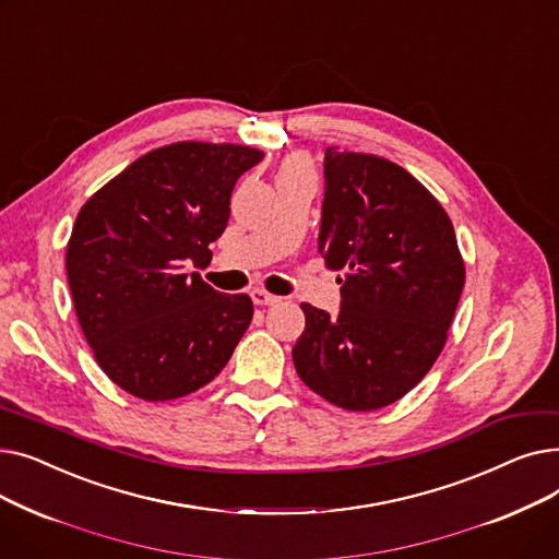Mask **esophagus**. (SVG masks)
I'll return each mask as SVG.
<instances>
[{
    "label": "esophagus",
    "mask_w": 559,
    "mask_h": 559,
    "mask_svg": "<svg viewBox=\"0 0 559 559\" xmlns=\"http://www.w3.org/2000/svg\"><path fill=\"white\" fill-rule=\"evenodd\" d=\"M251 299H253L255 306H274V304H278V297L270 295V292L262 289V287L251 289Z\"/></svg>",
    "instance_id": "esophagus-1"
}]
</instances>
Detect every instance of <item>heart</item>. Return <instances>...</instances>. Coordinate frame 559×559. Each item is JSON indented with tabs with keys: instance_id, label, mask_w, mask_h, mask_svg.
I'll return each instance as SVG.
<instances>
[{
	"instance_id": "b5f03b06",
	"label": "heart",
	"mask_w": 559,
	"mask_h": 559,
	"mask_svg": "<svg viewBox=\"0 0 559 559\" xmlns=\"http://www.w3.org/2000/svg\"><path fill=\"white\" fill-rule=\"evenodd\" d=\"M283 171H312V169H310V165H308L306 158L295 156V158H289V160L283 163V167H281L278 174H283Z\"/></svg>"
}]
</instances>
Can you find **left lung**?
Instances as JSON below:
<instances>
[{
    "label": "left lung",
    "instance_id": "obj_1",
    "mask_svg": "<svg viewBox=\"0 0 559 559\" xmlns=\"http://www.w3.org/2000/svg\"><path fill=\"white\" fill-rule=\"evenodd\" d=\"M319 253L344 270L337 317L301 304L292 348L304 383L344 409L369 413L413 390L442 354L464 262L447 211L388 158L324 156Z\"/></svg>",
    "mask_w": 559,
    "mask_h": 559
}]
</instances>
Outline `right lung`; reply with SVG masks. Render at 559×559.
Wrapping results in <instances>:
<instances>
[{
    "mask_svg": "<svg viewBox=\"0 0 559 559\" xmlns=\"http://www.w3.org/2000/svg\"><path fill=\"white\" fill-rule=\"evenodd\" d=\"M262 158L245 144H167L83 203L68 283L81 331L117 388L171 401L211 383L230 360L253 304L222 295L186 262H211L230 192Z\"/></svg>",
    "mask_w": 559,
    "mask_h": 559,
    "instance_id": "obj_1",
    "label": "right lung"
}]
</instances>
